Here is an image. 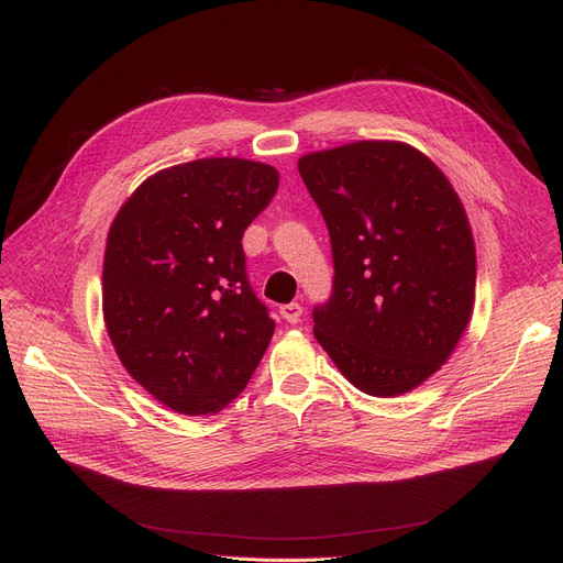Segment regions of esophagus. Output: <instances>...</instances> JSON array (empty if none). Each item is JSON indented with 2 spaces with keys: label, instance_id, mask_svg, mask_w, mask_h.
Instances as JSON below:
<instances>
[{
  "label": "esophagus",
  "instance_id": "esophagus-1",
  "mask_svg": "<svg viewBox=\"0 0 563 563\" xmlns=\"http://www.w3.org/2000/svg\"><path fill=\"white\" fill-rule=\"evenodd\" d=\"M301 314H303V308L299 303H285V306H280V317L285 321H289V323H297L301 319Z\"/></svg>",
  "mask_w": 563,
  "mask_h": 563
}]
</instances>
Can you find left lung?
Listing matches in <instances>:
<instances>
[{"label": "left lung", "instance_id": "left-lung-1", "mask_svg": "<svg viewBox=\"0 0 563 563\" xmlns=\"http://www.w3.org/2000/svg\"><path fill=\"white\" fill-rule=\"evenodd\" d=\"M327 221L333 291L314 338L372 397L418 388L456 349L475 303L477 255L463 202L427 155L356 141L299 159Z\"/></svg>", "mask_w": 563, "mask_h": 563}]
</instances>
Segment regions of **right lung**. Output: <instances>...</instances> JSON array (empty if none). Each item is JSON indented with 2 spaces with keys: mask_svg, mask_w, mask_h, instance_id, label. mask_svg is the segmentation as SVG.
I'll return each instance as SVG.
<instances>
[{
  "mask_svg": "<svg viewBox=\"0 0 563 563\" xmlns=\"http://www.w3.org/2000/svg\"><path fill=\"white\" fill-rule=\"evenodd\" d=\"M276 189L274 166L196 159L147 177L109 228L107 333L139 386L183 416L240 397L272 342L242 236Z\"/></svg>",
  "mask_w": 563,
  "mask_h": 563,
  "instance_id": "add662e5",
  "label": "right lung"
}]
</instances>
